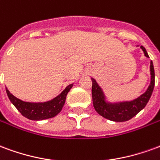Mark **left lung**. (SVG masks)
I'll use <instances>...</instances> for the list:
<instances>
[{
    "instance_id": "left-lung-1",
    "label": "left lung",
    "mask_w": 160,
    "mask_h": 160,
    "mask_svg": "<svg viewBox=\"0 0 160 160\" xmlns=\"http://www.w3.org/2000/svg\"><path fill=\"white\" fill-rule=\"evenodd\" d=\"M141 49L143 50L146 57H149L147 50L143 46H141ZM150 72H151V82L149 87L140 97L132 101H123L117 103H110L105 100V96L102 88L97 81L92 78V103L95 111L103 118L113 122H126L130 120L140 111L144 109L148 102L151 98L152 91L154 88L155 73L153 64L151 61L150 62Z\"/></svg>"
}]
</instances>
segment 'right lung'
Returning <instances> with one entry per match:
<instances>
[{"instance_id": "obj_1", "label": "right lung", "mask_w": 160, "mask_h": 160, "mask_svg": "<svg viewBox=\"0 0 160 160\" xmlns=\"http://www.w3.org/2000/svg\"><path fill=\"white\" fill-rule=\"evenodd\" d=\"M73 84L68 85L55 98L43 103L25 102L14 97L12 93H10L8 88H6V92L11 103L15 106L16 109L21 113L22 116L30 120L39 121L54 118L58 113H60V111H62L63 105L65 104L67 94L73 87Z\"/></svg>"}]
</instances>
